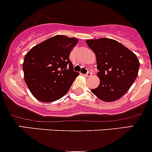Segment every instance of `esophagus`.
<instances>
[{"instance_id": "1", "label": "esophagus", "mask_w": 152, "mask_h": 152, "mask_svg": "<svg viewBox=\"0 0 152 152\" xmlns=\"http://www.w3.org/2000/svg\"><path fill=\"white\" fill-rule=\"evenodd\" d=\"M92 75H93V73H92L91 71H87V73H86L85 76H87V77H90V76H91Z\"/></svg>"}]
</instances>
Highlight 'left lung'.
Listing matches in <instances>:
<instances>
[{"mask_svg":"<svg viewBox=\"0 0 152 152\" xmlns=\"http://www.w3.org/2000/svg\"><path fill=\"white\" fill-rule=\"evenodd\" d=\"M96 56L100 84L91 92L104 102H114L126 93L135 81L140 62L129 49L115 39H88Z\"/></svg>","mask_w":152,"mask_h":152,"instance_id":"8db88e82","label":"left lung"}]
</instances>
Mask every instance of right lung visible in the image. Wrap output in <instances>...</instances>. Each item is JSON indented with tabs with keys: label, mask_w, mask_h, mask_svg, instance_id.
<instances>
[{
	"label": "right lung",
	"mask_w": 152,
	"mask_h": 152,
	"mask_svg": "<svg viewBox=\"0 0 152 152\" xmlns=\"http://www.w3.org/2000/svg\"><path fill=\"white\" fill-rule=\"evenodd\" d=\"M76 38L56 35L35 45L23 64L25 82L37 100L52 102L68 92L79 73L73 70L69 56Z\"/></svg>",
	"instance_id": "add662e5"
}]
</instances>
